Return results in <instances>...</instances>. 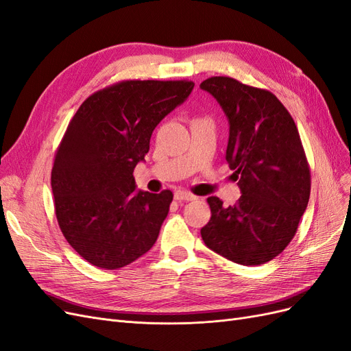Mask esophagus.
Returning <instances> with one entry per match:
<instances>
[{"label": "esophagus", "instance_id": "obj_1", "mask_svg": "<svg viewBox=\"0 0 351 351\" xmlns=\"http://www.w3.org/2000/svg\"><path fill=\"white\" fill-rule=\"evenodd\" d=\"M174 197L176 200H195L196 196L193 193L187 192V190H177V192L174 193Z\"/></svg>", "mask_w": 351, "mask_h": 351}]
</instances>
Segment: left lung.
Segmentation results:
<instances>
[{
	"label": "left lung",
	"mask_w": 351,
	"mask_h": 351,
	"mask_svg": "<svg viewBox=\"0 0 351 351\" xmlns=\"http://www.w3.org/2000/svg\"><path fill=\"white\" fill-rule=\"evenodd\" d=\"M230 123L227 161L241 196L224 206L208 197L210 219L200 230L206 246L240 265L272 261L295 236L311 196V168L290 112L267 89L232 77L200 83Z\"/></svg>",
	"instance_id": "8db88e82"
}]
</instances>
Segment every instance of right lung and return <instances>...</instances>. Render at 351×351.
I'll return each mask as SVG.
<instances>
[{"label": "right lung", "mask_w": 351, "mask_h": 351, "mask_svg": "<svg viewBox=\"0 0 351 351\" xmlns=\"http://www.w3.org/2000/svg\"><path fill=\"white\" fill-rule=\"evenodd\" d=\"M195 86L190 80H123L92 93L62 136L51 171L60 230L102 269L134 262L155 244L171 190H136L133 171L155 127Z\"/></svg>", "instance_id": "obj_1"}]
</instances>
